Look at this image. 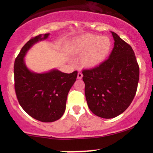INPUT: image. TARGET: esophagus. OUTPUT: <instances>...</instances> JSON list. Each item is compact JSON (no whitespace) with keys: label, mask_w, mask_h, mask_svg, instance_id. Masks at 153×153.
Returning <instances> with one entry per match:
<instances>
[{"label":"esophagus","mask_w":153,"mask_h":153,"mask_svg":"<svg viewBox=\"0 0 153 153\" xmlns=\"http://www.w3.org/2000/svg\"><path fill=\"white\" fill-rule=\"evenodd\" d=\"M82 78V74L81 72H78V79H81Z\"/></svg>","instance_id":"obj_1"}]
</instances>
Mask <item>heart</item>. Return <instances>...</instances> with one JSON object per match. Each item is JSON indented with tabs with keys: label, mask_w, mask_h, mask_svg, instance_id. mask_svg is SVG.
Returning <instances> with one entry per match:
<instances>
[{
	"label": "heart",
	"mask_w": 153,
	"mask_h": 153,
	"mask_svg": "<svg viewBox=\"0 0 153 153\" xmlns=\"http://www.w3.org/2000/svg\"><path fill=\"white\" fill-rule=\"evenodd\" d=\"M111 49V42L106 36L87 34L77 39L72 45V50L78 55H82L83 66L92 68L99 65L106 59Z\"/></svg>",
	"instance_id": "heart-1"
}]
</instances>
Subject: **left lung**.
Returning <instances> with one entry per match:
<instances>
[{
    "label": "left lung",
    "mask_w": 153,
    "mask_h": 153,
    "mask_svg": "<svg viewBox=\"0 0 153 153\" xmlns=\"http://www.w3.org/2000/svg\"><path fill=\"white\" fill-rule=\"evenodd\" d=\"M114 47L99 65L82 71L88 106L95 115L111 119L123 113L134 99L140 68L132 48L112 32Z\"/></svg>",
    "instance_id": "1"
}]
</instances>
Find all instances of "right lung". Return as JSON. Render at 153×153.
I'll use <instances>...</instances> for the list:
<instances>
[{"mask_svg":"<svg viewBox=\"0 0 153 153\" xmlns=\"http://www.w3.org/2000/svg\"><path fill=\"white\" fill-rule=\"evenodd\" d=\"M49 34L31 38L22 47L14 62V88L19 104L31 117L42 122H52L64 114L68 92L76 80L78 71L64 73L53 70L37 74L27 69L24 57L38 41Z\"/></svg>","mask_w":153,"mask_h":153,"instance_id":"obj_1","label":"right lung"}]
</instances>
